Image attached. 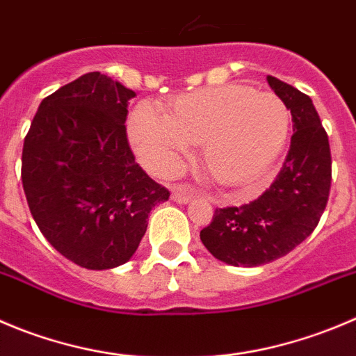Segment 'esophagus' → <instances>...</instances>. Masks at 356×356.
<instances>
[{
  "label": "esophagus",
  "mask_w": 356,
  "mask_h": 356,
  "mask_svg": "<svg viewBox=\"0 0 356 356\" xmlns=\"http://www.w3.org/2000/svg\"><path fill=\"white\" fill-rule=\"evenodd\" d=\"M192 197H194V191H192V188H188V187H185V185L172 188L171 199L175 202H178V204H187V202L191 201Z\"/></svg>",
  "instance_id": "34e87169"
}]
</instances>
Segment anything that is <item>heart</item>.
Segmentation results:
<instances>
[{"label":"heart","mask_w":356,"mask_h":356,"mask_svg":"<svg viewBox=\"0 0 356 356\" xmlns=\"http://www.w3.org/2000/svg\"><path fill=\"white\" fill-rule=\"evenodd\" d=\"M127 133L154 172H176L192 145L201 143L209 175L227 187H245L262 178L282 154L290 111L276 94L245 86L208 87L178 97L168 115L138 104Z\"/></svg>","instance_id":"heart-1"}]
</instances>
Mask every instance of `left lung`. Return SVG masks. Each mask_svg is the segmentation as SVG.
I'll list each match as a JSON object with an SVG mask.
<instances>
[{
	"mask_svg": "<svg viewBox=\"0 0 356 356\" xmlns=\"http://www.w3.org/2000/svg\"><path fill=\"white\" fill-rule=\"evenodd\" d=\"M267 83L292 113L293 134L270 187L250 204L216 208L201 231L202 245L229 266H262L292 252L316 229L330 194V145L313 101L274 76Z\"/></svg>",
	"mask_w": 356,
	"mask_h": 356,
	"instance_id": "obj_1",
	"label": "left lung"
}]
</instances>
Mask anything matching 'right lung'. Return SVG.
I'll list each match as a JSON object with an SVG mask.
<instances>
[{"mask_svg": "<svg viewBox=\"0 0 356 356\" xmlns=\"http://www.w3.org/2000/svg\"><path fill=\"white\" fill-rule=\"evenodd\" d=\"M131 89L99 71L47 96L22 148V187L47 241L86 269L125 264L152 208L169 199L131 152Z\"/></svg>", "mask_w": 356, "mask_h": 356, "instance_id": "right-lung-1", "label": "right lung"}]
</instances>
